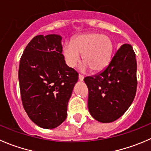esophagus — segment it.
I'll list each match as a JSON object with an SVG mask.
<instances>
[{
	"label": "esophagus",
	"instance_id": "1",
	"mask_svg": "<svg viewBox=\"0 0 151 151\" xmlns=\"http://www.w3.org/2000/svg\"><path fill=\"white\" fill-rule=\"evenodd\" d=\"M78 79L80 81H83V80H84V77H83V75H81V74H80V75L78 76Z\"/></svg>",
	"mask_w": 151,
	"mask_h": 151
}]
</instances>
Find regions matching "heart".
<instances>
[{"label": "heart", "instance_id": "1", "mask_svg": "<svg viewBox=\"0 0 151 151\" xmlns=\"http://www.w3.org/2000/svg\"><path fill=\"white\" fill-rule=\"evenodd\" d=\"M114 43L103 34L90 33L80 35L63 46L66 64L74 68L80 63L83 55L85 63L82 70L90 68L93 72H99L108 67L114 53Z\"/></svg>", "mask_w": 151, "mask_h": 151}]
</instances>
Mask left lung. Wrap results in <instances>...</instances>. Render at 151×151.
<instances>
[{
    "label": "left lung",
    "mask_w": 151,
    "mask_h": 151,
    "mask_svg": "<svg viewBox=\"0 0 151 151\" xmlns=\"http://www.w3.org/2000/svg\"><path fill=\"white\" fill-rule=\"evenodd\" d=\"M137 68L132 46L124 44L107 68L84 79L88 88V108L93 119L109 123L125 114L137 92Z\"/></svg>",
    "instance_id": "left-lung-1"
}]
</instances>
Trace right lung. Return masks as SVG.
Wrapping results in <instances>:
<instances>
[{
	"label": "right lung",
	"instance_id": "right-lung-1",
	"mask_svg": "<svg viewBox=\"0 0 151 151\" xmlns=\"http://www.w3.org/2000/svg\"><path fill=\"white\" fill-rule=\"evenodd\" d=\"M62 37L35 36L20 61L19 84L23 108L31 120L45 129L65 121L67 106L78 74L65 64Z\"/></svg>",
	"mask_w": 151,
	"mask_h": 151
}]
</instances>
